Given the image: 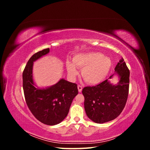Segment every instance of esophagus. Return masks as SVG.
<instances>
[{
	"mask_svg": "<svg viewBox=\"0 0 150 150\" xmlns=\"http://www.w3.org/2000/svg\"><path fill=\"white\" fill-rule=\"evenodd\" d=\"M78 91H79V93H81V91H82V89H83L82 86L78 85Z\"/></svg>",
	"mask_w": 150,
	"mask_h": 150,
	"instance_id": "obj_1",
	"label": "esophagus"
}]
</instances>
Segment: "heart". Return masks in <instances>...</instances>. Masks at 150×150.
I'll return each mask as SVG.
<instances>
[{"label": "heart", "instance_id": "b5f03b06", "mask_svg": "<svg viewBox=\"0 0 150 150\" xmlns=\"http://www.w3.org/2000/svg\"><path fill=\"white\" fill-rule=\"evenodd\" d=\"M73 62H66V68L69 76L74 78L78 75L76 66L83 69L81 73L84 80L91 84L103 82L110 73L112 65L110 58L100 52L78 54L74 57Z\"/></svg>", "mask_w": 150, "mask_h": 150}]
</instances>
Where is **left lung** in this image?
I'll list each match as a JSON object with an SVG mask.
<instances>
[{
	"instance_id": "8db88e82",
	"label": "left lung",
	"mask_w": 150,
	"mask_h": 150,
	"mask_svg": "<svg viewBox=\"0 0 150 150\" xmlns=\"http://www.w3.org/2000/svg\"><path fill=\"white\" fill-rule=\"evenodd\" d=\"M115 71L120 77L117 85H112L106 79L96 86L83 89L86 113L96 123L115 120L126 105L129 93V71L123 59L121 58L117 63Z\"/></svg>"
}]
</instances>
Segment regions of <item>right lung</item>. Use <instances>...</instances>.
<instances>
[{
	"instance_id": "1",
	"label": "right lung",
	"mask_w": 150,
	"mask_h": 150,
	"mask_svg": "<svg viewBox=\"0 0 150 150\" xmlns=\"http://www.w3.org/2000/svg\"><path fill=\"white\" fill-rule=\"evenodd\" d=\"M49 52V48L45 49L29 59L22 73V79L25 102L32 114L42 123L52 126L59 124L67 116L78 89L76 83L63 79L46 89L35 87L33 62Z\"/></svg>"
}]
</instances>
